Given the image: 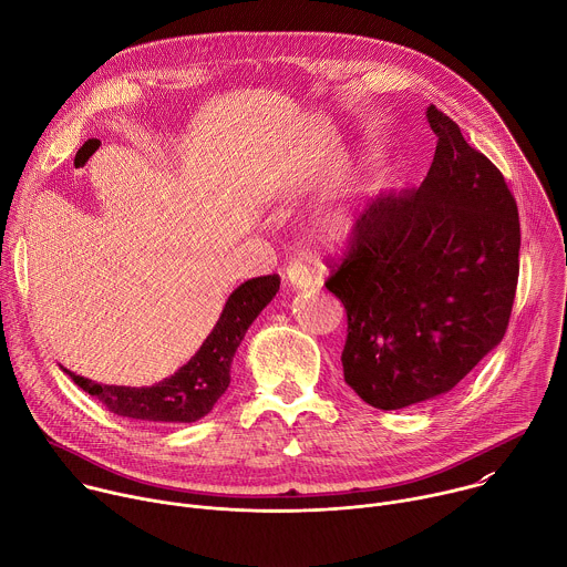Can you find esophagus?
Segmentation results:
<instances>
[{"label": "esophagus", "mask_w": 567, "mask_h": 567, "mask_svg": "<svg viewBox=\"0 0 567 567\" xmlns=\"http://www.w3.org/2000/svg\"><path fill=\"white\" fill-rule=\"evenodd\" d=\"M282 280L285 285H289L291 289L296 291H302V289H309L313 285V278H311V271L300 265V262H289L285 274H282Z\"/></svg>", "instance_id": "obj_1"}]
</instances>
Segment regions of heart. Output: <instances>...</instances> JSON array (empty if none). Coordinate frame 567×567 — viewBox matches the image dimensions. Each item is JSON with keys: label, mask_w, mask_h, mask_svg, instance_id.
I'll list each match as a JSON object with an SVG mask.
<instances>
[{"label": "heart", "mask_w": 567, "mask_h": 567, "mask_svg": "<svg viewBox=\"0 0 567 567\" xmlns=\"http://www.w3.org/2000/svg\"><path fill=\"white\" fill-rule=\"evenodd\" d=\"M359 206L348 199H332L322 204L311 219V237L326 249H346L359 228Z\"/></svg>", "instance_id": "b5f03b06"}]
</instances>
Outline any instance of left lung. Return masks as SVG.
Masks as SVG:
<instances>
[{"label": "left lung", "instance_id": "8db88e82", "mask_svg": "<svg viewBox=\"0 0 567 567\" xmlns=\"http://www.w3.org/2000/svg\"><path fill=\"white\" fill-rule=\"evenodd\" d=\"M417 190L379 195L326 287L348 311L346 383L399 411L453 390L505 337L520 224L505 177L435 105Z\"/></svg>", "mask_w": 567, "mask_h": 567}]
</instances>
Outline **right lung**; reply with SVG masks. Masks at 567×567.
Segmentation results:
<instances>
[{"label": "right lung", "instance_id": "add662e5", "mask_svg": "<svg viewBox=\"0 0 567 567\" xmlns=\"http://www.w3.org/2000/svg\"><path fill=\"white\" fill-rule=\"evenodd\" d=\"M280 289V278L262 276L239 285L226 300L213 332L173 377L150 388L103 385L62 368L75 385L96 396L114 415L141 422L190 424L213 411L230 383V363L251 322Z\"/></svg>", "mask_w": 567, "mask_h": 567}]
</instances>
